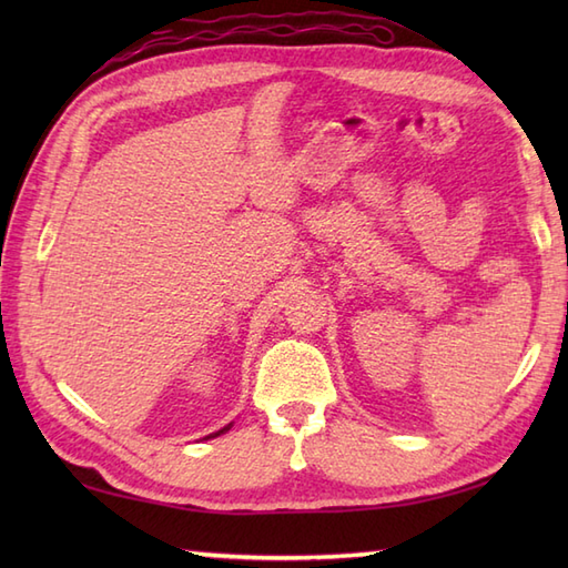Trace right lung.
I'll use <instances>...</instances> for the list:
<instances>
[{
	"label": "right lung",
	"mask_w": 568,
	"mask_h": 568,
	"mask_svg": "<svg viewBox=\"0 0 568 568\" xmlns=\"http://www.w3.org/2000/svg\"><path fill=\"white\" fill-rule=\"evenodd\" d=\"M229 427H232V425H226L224 429H220V432H214V434H210V437H220V434H224ZM210 437H204V439H210Z\"/></svg>",
	"instance_id": "obj_1"
}]
</instances>
